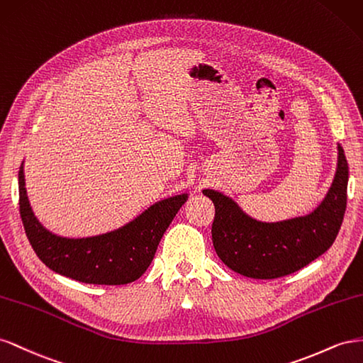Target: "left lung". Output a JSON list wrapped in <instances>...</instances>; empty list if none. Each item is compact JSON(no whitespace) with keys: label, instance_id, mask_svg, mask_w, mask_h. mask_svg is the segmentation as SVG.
<instances>
[{"label":"left lung","instance_id":"obj_1","mask_svg":"<svg viewBox=\"0 0 363 363\" xmlns=\"http://www.w3.org/2000/svg\"><path fill=\"white\" fill-rule=\"evenodd\" d=\"M348 164L337 144L333 184L318 208L283 222H260L223 193L203 190L214 203L213 245L220 260L247 278L274 279L312 263L333 245L347 208Z\"/></svg>","mask_w":363,"mask_h":363}]
</instances>
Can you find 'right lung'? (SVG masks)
<instances>
[{
  "instance_id": "obj_1",
  "label": "right lung",
  "mask_w": 363,
  "mask_h": 363,
  "mask_svg": "<svg viewBox=\"0 0 363 363\" xmlns=\"http://www.w3.org/2000/svg\"><path fill=\"white\" fill-rule=\"evenodd\" d=\"M23 165L18 174L19 214L30 245L51 271L86 284L120 286L138 279L150 266L173 217L189 199L187 193L173 196L153 203L118 230L68 239L48 231L36 219L27 198Z\"/></svg>"
}]
</instances>
